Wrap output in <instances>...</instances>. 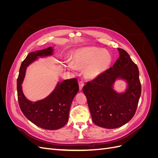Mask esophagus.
Segmentation results:
<instances>
[{
  "instance_id": "34e87169",
  "label": "esophagus",
  "mask_w": 158,
  "mask_h": 158,
  "mask_svg": "<svg viewBox=\"0 0 158 158\" xmlns=\"http://www.w3.org/2000/svg\"><path fill=\"white\" fill-rule=\"evenodd\" d=\"M84 85V83L83 81L82 80H80V82H79V88H80V89H82Z\"/></svg>"
}]
</instances>
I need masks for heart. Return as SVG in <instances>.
<instances>
[{
	"instance_id": "1",
	"label": "heart",
	"mask_w": 158,
	"mask_h": 158,
	"mask_svg": "<svg viewBox=\"0 0 158 158\" xmlns=\"http://www.w3.org/2000/svg\"><path fill=\"white\" fill-rule=\"evenodd\" d=\"M111 62L109 52L95 47H87L76 51L73 56V64L77 68L85 69L88 78H95L106 71ZM66 66L75 69L73 63H67Z\"/></svg>"
}]
</instances>
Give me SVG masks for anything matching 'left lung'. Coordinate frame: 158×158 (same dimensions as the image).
<instances>
[{
  "instance_id": "1",
  "label": "left lung",
  "mask_w": 158,
  "mask_h": 158,
  "mask_svg": "<svg viewBox=\"0 0 158 158\" xmlns=\"http://www.w3.org/2000/svg\"><path fill=\"white\" fill-rule=\"evenodd\" d=\"M120 56L113 67L83 87L92 121L106 128L125 125L134 117L141 95L139 71L128 52L118 48ZM118 77L126 79L129 88L124 94H117L112 85Z\"/></svg>"
}]
</instances>
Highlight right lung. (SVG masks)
Instances as JSON below:
<instances>
[{
  "label": "right lung",
  "instance_id": "1",
  "mask_svg": "<svg viewBox=\"0 0 158 158\" xmlns=\"http://www.w3.org/2000/svg\"><path fill=\"white\" fill-rule=\"evenodd\" d=\"M52 50L49 47L28 54L22 63L17 79L18 100L22 112L28 120L46 130H57L67 123L72 102L79 90L78 80L72 78L59 82L48 97L40 101L32 102L24 96L22 84L27 66L37 56L52 55Z\"/></svg>",
  "mask_w": 158,
  "mask_h": 158
}]
</instances>
